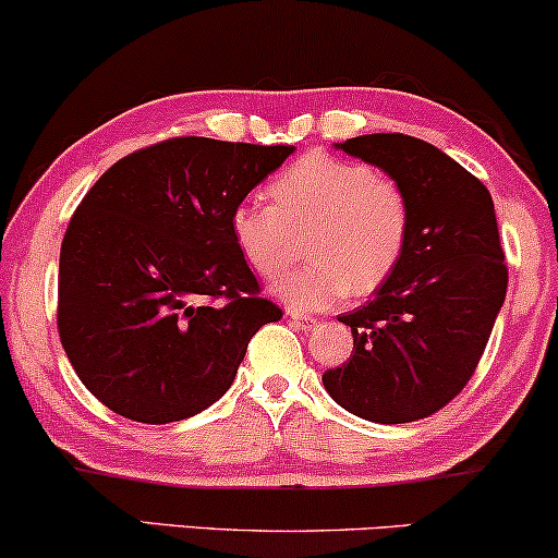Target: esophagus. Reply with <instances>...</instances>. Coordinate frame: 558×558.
<instances>
[{"label":"esophagus","instance_id":"1","mask_svg":"<svg viewBox=\"0 0 558 558\" xmlns=\"http://www.w3.org/2000/svg\"><path fill=\"white\" fill-rule=\"evenodd\" d=\"M289 320H292V323L296 325V328H302V330H313L315 325H317L315 317L302 315V313H289Z\"/></svg>","mask_w":558,"mask_h":558}]
</instances>
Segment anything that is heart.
Returning <instances> with one entry per match:
<instances>
[{
    "instance_id": "obj_1",
    "label": "heart",
    "mask_w": 558,
    "mask_h": 558,
    "mask_svg": "<svg viewBox=\"0 0 558 558\" xmlns=\"http://www.w3.org/2000/svg\"><path fill=\"white\" fill-rule=\"evenodd\" d=\"M274 205L245 199L230 215L238 251L264 279L284 274L307 235L313 262L274 284L300 313L366 296L387 284L410 238V202L395 179L366 163L310 154L271 182Z\"/></svg>"
}]
</instances>
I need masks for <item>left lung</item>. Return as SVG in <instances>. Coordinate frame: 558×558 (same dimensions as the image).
Here are the masks:
<instances>
[{
    "mask_svg": "<svg viewBox=\"0 0 558 558\" xmlns=\"http://www.w3.org/2000/svg\"><path fill=\"white\" fill-rule=\"evenodd\" d=\"M338 148L402 186L410 238L374 300L338 317L353 332V353L323 374V385L364 421H421L472 379L505 302L508 266L495 205L474 173L421 137L374 133Z\"/></svg>",
    "mask_w": 558,
    "mask_h": 558,
    "instance_id": "obj_1",
    "label": "left lung"
}]
</instances>
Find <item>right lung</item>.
<instances>
[{
  "mask_svg": "<svg viewBox=\"0 0 558 558\" xmlns=\"http://www.w3.org/2000/svg\"><path fill=\"white\" fill-rule=\"evenodd\" d=\"M292 150L169 137L86 192L61 243L56 320L105 408L150 425L197 415L233 385L256 330L281 320L230 215Z\"/></svg>",
  "mask_w": 558,
  "mask_h": 558,
  "instance_id": "add662e5",
  "label": "right lung"
}]
</instances>
